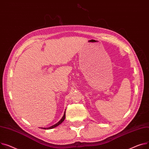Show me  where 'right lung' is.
I'll list each match as a JSON object with an SVG mask.
<instances>
[{"label": "right lung", "instance_id": "right-lung-1", "mask_svg": "<svg viewBox=\"0 0 149 149\" xmlns=\"http://www.w3.org/2000/svg\"><path fill=\"white\" fill-rule=\"evenodd\" d=\"M65 111L64 112V116H63V117H62V118H61L57 123H56V124H55L54 125H53V126H50V127H47V128H46V127H43L42 129H53V128H54V127H56V126H58V125H59L60 124H61L63 123V122L64 121V120H65Z\"/></svg>", "mask_w": 149, "mask_h": 149}]
</instances>
